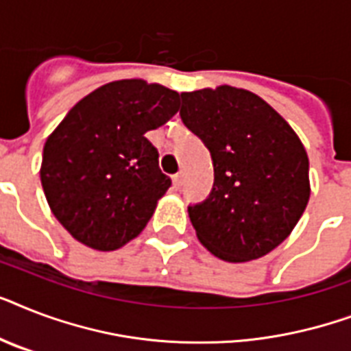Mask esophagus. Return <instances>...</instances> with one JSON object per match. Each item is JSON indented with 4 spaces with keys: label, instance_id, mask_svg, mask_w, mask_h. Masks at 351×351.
I'll list each match as a JSON object with an SVG mask.
<instances>
[{
    "label": "esophagus",
    "instance_id": "34e87169",
    "mask_svg": "<svg viewBox=\"0 0 351 351\" xmlns=\"http://www.w3.org/2000/svg\"><path fill=\"white\" fill-rule=\"evenodd\" d=\"M173 184H175V187H180L182 184H184V175H182V173H176V175L173 176Z\"/></svg>",
    "mask_w": 351,
    "mask_h": 351
}]
</instances>
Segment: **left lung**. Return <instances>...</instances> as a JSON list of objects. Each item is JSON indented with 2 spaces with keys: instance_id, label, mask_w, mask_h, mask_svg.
<instances>
[{
  "instance_id": "obj_1",
  "label": "left lung",
  "mask_w": 351,
  "mask_h": 351,
  "mask_svg": "<svg viewBox=\"0 0 351 351\" xmlns=\"http://www.w3.org/2000/svg\"><path fill=\"white\" fill-rule=\"evenodd\" d=\"M180 118L213 160V189L187 208L198 240L228 262L275 250L310 200L299 136L262 98L230 85L182 93Z\"/></svg>"
}]
</instances>
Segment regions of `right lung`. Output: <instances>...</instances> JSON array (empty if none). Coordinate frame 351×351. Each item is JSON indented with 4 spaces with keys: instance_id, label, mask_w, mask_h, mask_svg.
<instances>
[{
    "instance_id": "add662e5",
    "label": "right lung",
    "mask_w": 351,
    "mask_h": 351,
    "mask_svg": "<svg viewBox=\"0 0 351 351\" xmlns=\"http://www.w3.org/2000/svg\"><path fill=\"white\" fill-rule=\"evenodd\" d=\"M178 101L164 85L118 80L80 100L47 138L41 186L78 242L114 251L142 233L171 187L145 132L175 117Z\"/></svg>"
}]
</instances>
